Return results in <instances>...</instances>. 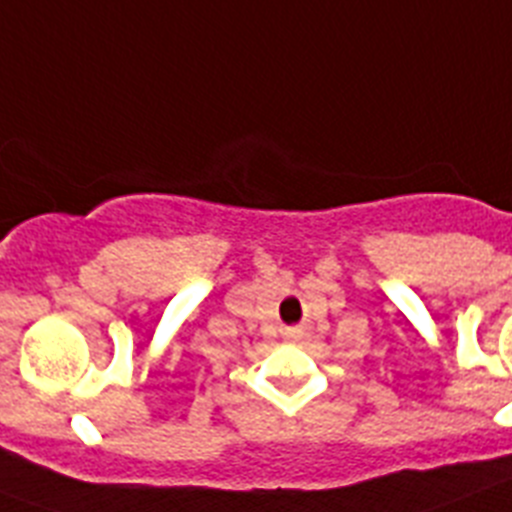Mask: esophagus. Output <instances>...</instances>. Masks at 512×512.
<instances>
[{
    "instance_id": "34e87169",
    "label": "esophagus",
    "mask_w": 512,
    "mask_h": 512,
    "mask_svg": "<svg viewBox=\"0 0 512 512\" xmlns=\"http://www.w3.org/2000/svg\"><path fill=\"white\" fill-rule=\"evenodd\" d=\"M295 333H297V330H287V336H289V338L295 336Z\"/></svg>"
}]
</instances>
